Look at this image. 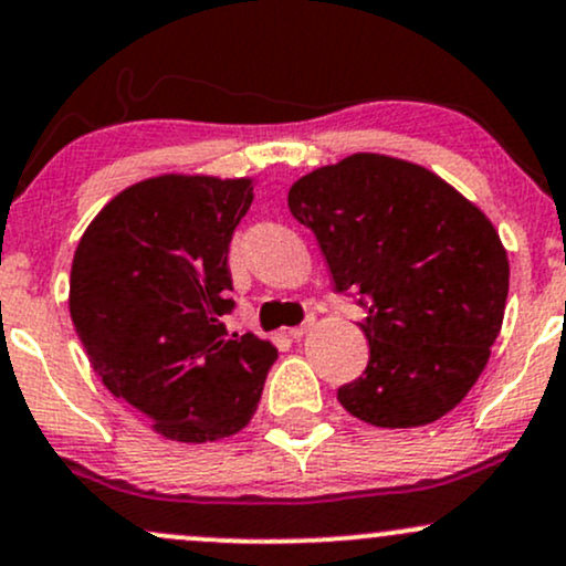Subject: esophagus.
Wrapping results in <instances>:
<instances>
[{"mask_svg":"<svg viewBox=\"0 0 566 566\" xmlns=\"http://www.w3.org/2000/svg\"><path fill=\"white\" fill-rule=\"evenodd\" d=\"M314 324H316L314 316H308V319H305L303 324H297V327H292V329H290V337H295V340H297V337L308 335L311 329H314Z\"/></svg>","mask_w":566,"mask_h":566,"instance_id":"34e87169","label":"esophagus"}]
</instances>
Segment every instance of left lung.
Returning a JSON list of instances; mask_svg holds the SVG:
<instances>
[{"instance_id":"obj_1","label":"left lung","mask_w":566,"mask_h":566,"mask_svg":"<svg viewBox=\"0 0 566 566\" xmlns=\"http://www.w3.org/2000/svg\"><path fill=\"white\" fill-rule=\"evenodd\" d=\"M337 292H359L369 361L337 388L378 428L439 420L490 361L509 297V252L492 220L415 161L350 154L290 186Z\"/></svg>"}]
</instances>
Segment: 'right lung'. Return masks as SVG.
<instances>
[{"mask_svg":"<svg viewBox=\"0 0 566 566\" xmlns=\"http://www.w3.org/2000/svg\"><path fill=\"white\" fill-rule=\"evenodd\" d=\"M255 178L165 172L127 186L82 233L69 311L103 386L154 433L207 444L233 437L261 401L276 348L226 337L229 244Z\"/></svg>","mask_w":566,"mask_h":566,"instance_id":"1","label":"right lung"}]
</instances>
